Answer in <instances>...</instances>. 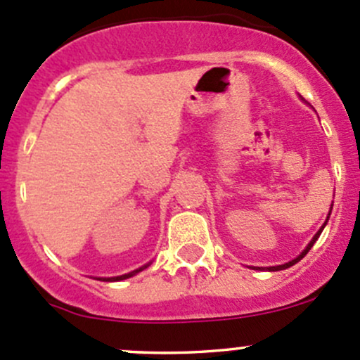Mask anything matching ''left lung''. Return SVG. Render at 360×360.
Wrapping results in <instances>:
<instances>
[{"instance_id": "left-lung-1", "label": "left lung", "mask_w": 360, "mask_h": 360, "mask_svg": "<svg viewBox=\"0 0 360 360\" xmlns=\"http://www.w3.org/2000/svg\"><path fill=\"white\" fill-rule=\"evenodd\" d=\"M329 214H331V212H329ZM326 223H328V221H326ZM326 223H324V224H322V228H321V230H319V231H317V233H315V237H314V238H311V242H310V244H308V245H307V249H304V250H303V252H301V254H300V256H297V257H296V259L289 261V263H285V264H278V266H270V268H268V270H270V271H278V270H285V268H289V266H292V264H296V263H297V261H300V259H301V257H304V256H307V252H308V250H310L311 248H314V244H315V242H317V238H319V237H321V233H322V230H324ZM259 270H261V268H259Z\"/></svg>"}]
</instances>
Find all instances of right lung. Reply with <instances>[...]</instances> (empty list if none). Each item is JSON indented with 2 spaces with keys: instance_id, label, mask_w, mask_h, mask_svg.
<instances>
[{
  "instance_id": "add662e5",
  "label": "right lung",
  "mask_w": 360,
  "mask_h": 360,
  "mask_svg": "<svg viewBox=\"0 0 360 360\" xmlns=\"http://www.w3.org/2000/svg\"><path fill=\"white\" fill-rule=\"evenodd\" d=\"M144 268L146 266H143V268H139V270H134V271H130V274H127V275H120V277H111V278H103V281H110V282H115V281H123V278H129V277H132V275H136V274H139L141 270H144Z\"/></svg>"
}]
</instances>
